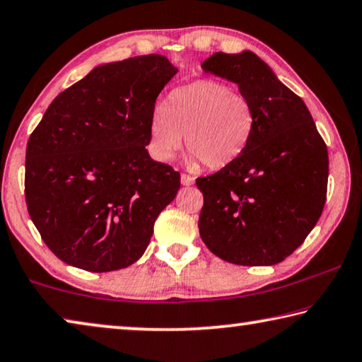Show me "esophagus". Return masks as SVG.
<instances>
[{
	"mask_svg": "<svg viewBox=\"0 0 362 362\" xmlns=\"http://www.w3.org/2000/svg\"><path fill=\"white\" fill-rule=\"evenodd\" d=\"M180 182H182V185H193V183H194V177L188 175V174H182V175H180Z\"/></svg>",
	"mask_w": 362,
	"mask_h": 362,
	"instance_id": "obj_1",
	"label": "esophagus"
}]
</instances>
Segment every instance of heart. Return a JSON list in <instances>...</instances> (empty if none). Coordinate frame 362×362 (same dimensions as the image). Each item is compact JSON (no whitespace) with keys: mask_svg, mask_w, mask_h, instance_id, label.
Wrapping results in <instances>:
<instances>
[{"mask_svg":"<svg viewBox=\"0 0 362 362\" xmlns=\"http://www.w3.org/2000/svg\"><path fill=\"white\" fill-rule=\"evenodd\" d=\"M254 124V107L246 95L228 83L198 79L174 89L166 105L153 110L151 150L161 159L173 158L185 136L189 164L222 169L247 148Z\"/></svg>","mask_w":362,"mask_h":362,"instance_id":"b5f03b06","label":"heart"}]
</instances>
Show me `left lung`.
I'll return each instance as SVG.
<instances>
[{"mask_svg": "<svg viewBox=\"0 0 362 362\" xmlns=\"http://www.w3.org/2000/svg\"><path fill=\"white\" fill-rule=\"evenodd\" d=\"M203 70L238 84L255 113L243 155L196 179L204 198L201 240L236 265H274L289 257L320 220L327 194V146L305 102L250 51L216 52Z\"/></svg>", "mask_w": 362, "mask_h": 362, "instance_id": "1", "label": "left lung"}]
</instances>
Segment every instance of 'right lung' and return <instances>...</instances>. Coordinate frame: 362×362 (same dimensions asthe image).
Segmentation results:
<instances>
[{
    "instance_id": "right-lung-1",
    "label": "right lung",
    "mask_w": 362,
    "mask_h": 362,
    "mask_svg": "<svg viewBox=\"0 0 362 362\" xmlns=\"http://www.w3.org/2000/svg\"><path fill=\"white\" fill-rule=\"evenodd\" d=\"M175 73L159 54L95 66L52 100L30 136L27 209L62 262L115 272L148 247L180 188V174L145 148L155 102Z\"/></svg>"
}]
</instances>
